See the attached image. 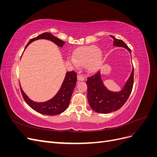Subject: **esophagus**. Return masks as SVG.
<instances>
[{
	"mask_svg": "<svg viewBox=\"0 0 157 157\" xmlns=\"http://www.w3.org/2000/svg\"><path fill=\"white\" fill-rule=\"evenodd\" d=\"M77 79L78 81H83V80H84V76L82 75H78L77 76Z\"/></svg>",
	"mask_w": 157,
	"mask_h": 157,
	"instance_id": "34e87169",
	"label": "esophagus"
}]
</instances>
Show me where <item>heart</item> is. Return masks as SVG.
Here are the masks:
<instances>
[{
  "label": "heart",
  "instance_id": "obj_1",
  "mask_svg": "<svg viewBox=\"0 0 157 157\" xmlns=\"http://www.w3.org/2000/svg\"><path fill=\"white\" fill-rule=\"evenodd\" d=\"M101 50L98 46H90L79 49L69 60L75 66L87 65L90 70H96L101 62Z\"/></svg>",
  "mask_w": 157,
  "mask_h": 157
}]
</instances>
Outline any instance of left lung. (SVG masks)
Masks as SVG:
<instances>
[{"label":"left lung","instance_id":"8db88e82","mask_svg":"<svg viewBox=\"0 0 157 157\" xmlns=\"http://www.w3.org/2000/svg\"><path fill=\"white\" fill-rule=\"evenodd\" d=\"M111 36L114 40V46L124 47L130 53L131 50L122 40L117 39L112 35ZM86 84L88 103L94 111L99 113L116 111L124 105L132 92L134 84V67L129 79L121 92H113L106 88L102 82L100 71L88 77Z\"/></svg>","mask_w":157,"mask_h":157}]
</instances>
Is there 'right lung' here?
Wrapping results in <instances>:
<instances>
[{
	"instance_id": "obj_1",
	"label": "right lung",
	"mask_w": 157,
	"mask_h": 157,
	"mask_svg": "<svg viewBox=\"0 0 157 157\" xmlns=\"http://www.w3.org/2000/svg\"><path fill=\"white\" fill-rule=\"evenodd\" d=\"M39 39L49 40L61 47H62L65 44L64 41L59 39L58 38L56 37L51 33H44L35 38L31 39L27 44L25 48L32 42ZM77 80V78L76 72L73 71H69L66 73L63 82L58 94L50 100L43 103H37L31 100L23 91L20 84V86L23 99L33 109H34L38 113L42 114V115L52 116L59 115L67 109L70 103L74 88L76 86Z\"/></svg>"
}]
</instances>
